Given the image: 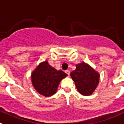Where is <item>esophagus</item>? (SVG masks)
I'll use <instances>...</instances> for the list:
<instances>
[{
  "instance_id": "1",
  "label": "esophagus",
  "mask_w": 124,
  "mask_h": 124,
  "mask_svg": "<svg viewBox=\"0 0 124 124\" xmlns=\"http://www.w3.org/2000/svg\"><path fill=\"white\" fill-rule=\"evenodd\" d=\"M65 73H66L68 75H70V70H67L66 71H65Z\"/></svg>"
}]
</instances>
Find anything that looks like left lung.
Wrapping results in <instances>:
<instances>
[{"label":"left lung","mask_w":124,"mask_h":124,"mask_svg":"<svg viewBox=\"0 0 124 124\" xmlns=\"http://www.w3.org/2000/svg\"><path fill=\"white\" fill-rule=\"evenodd\" d=\"M77 89L84 95H90L99 82V74L89 64L82 62L76 65V69L70 73Z\"/></svg>","instance_id":"left-lung-1"}]
</instances>
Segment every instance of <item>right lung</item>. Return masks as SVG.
Listing matches in <instances>:
<instances>
[{
    "instance_id": "right-lung-1",
    "label": "right lung",
    "mask_w": 124,
    "mask_h": 124,
    "mask_svg": "<svg viewBox=\"0 0 124 124\" xmlns=\"http://www.w3.org/2000/svg\"><path fill=\"white\" fill-rule=\"evenodd\" d=\"M67 75L62 70H57L45 61L32 72L31 78L34 87L40 94L50 97L56 93L59 83Z\"/></svg>"
}]
</instances>
